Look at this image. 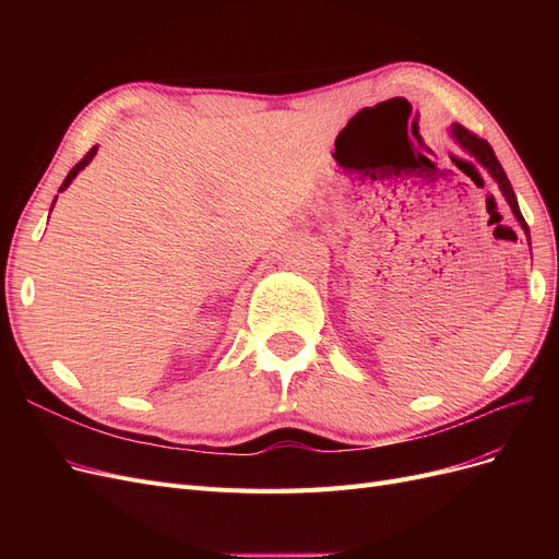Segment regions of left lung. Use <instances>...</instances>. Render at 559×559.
<instances>
[{"instance_id": "1", "label": "left lung", "mask_w": 559, "mask_h": 559, "mask_svg": "<svg viewBox=\"0 0 559 559\" xmlns=\"http://www.w3.org/2000/svg\"><path fill=\"white\" fill-rule=\"evenodd\" d=\"M450 134H452L456 144H460L464 151H468V154H471L473 158H476L489 175H492V179L499 183V189H501L506 202H509V205H511V210H513V214H515V218H518V224L522 226L524 235H527V240H530V226H527V222H524V216H522V212H520V207H518V198H515V193H513V186H511L509 177H506L501 163L497 160L492 146H489L485 140H480L478 134L468 132V130H466L464 126H460V123H454V126L450 128Z\"/></svg>"}]
</instances>
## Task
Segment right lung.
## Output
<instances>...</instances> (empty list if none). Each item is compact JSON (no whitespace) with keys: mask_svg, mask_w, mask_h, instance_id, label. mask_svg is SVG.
<instances>
[{"mask_svg":"<svg viewBox=\"0 0 559 559\" xmlns=\"http://www.w3.org/2000/svg\"><path fill=\"white\" fill-rule=\"evenodd\" d=\"M95 154H97V146H93V148L88 151V154H86V156H83V158H81V160H79V163H76V165L72 167V170H70V175H67V177H64V181H62V186H60V191H64V189H67V186H70V183L74 181V177H76V175H79V173L83 170V167H86V165H88V163L93 160V156H95ZM60 191H58V193H60ZM56 200H58V195H56ZM56 200H53V202H56ZM50 210H53V205H50Z\"/></svg>","mask_w":559,"mask_h":559,"instance_id":"right-lung-1","label":"right lung"}]
</instances>
